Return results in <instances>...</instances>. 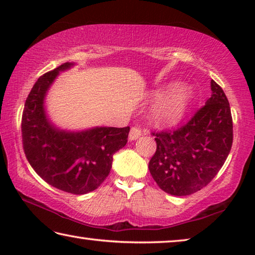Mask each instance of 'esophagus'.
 Listing matches in <instances>:
<instances>
[{"mask_svg": "<svg viewBox=\"0 0 255 255\" xmlns=\"http://www.w3.org/2000/svg\"><path fill=\"white\" fill-rule=\"evenodd\" d=\"M141 135H143V131L139 127H131L130 132H129V140H136Z\"/></svg>", "mask_w": 255, "mask_h": 255, "instance_id": "34e87169", "label": "esophagus"}]
</instances>
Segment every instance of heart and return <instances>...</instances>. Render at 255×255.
<instances>
[{"label":"heart","instance_id":"1","mask_svg":"<svg viewBox=\"0 0 255 255\" xmlns=\"http://www.w3.org/2000/svg\"><path fill=\"white\" fill-rule=\"evenodd\" d=\"M157 101L150 108V119L158 125H173L180 122L193 98L189 84H171L155 93Z\"/></svg>","mask_w":255,"mask_h":255}]
</instances>
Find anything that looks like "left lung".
Returning a JSON list of instances; mask_svg holds the SVG:
<instances>
[{
	"mask_svg": "<svg viewBox=\"0 0 255 255\" xmlns=\"http://www.w3.org/2000/svg\"><path fill=\"white\" fill-rule=\"evenodd\" d=\"M213 94L195 116L175 130L152 132L156 152L148 169L172 196H189L206 187L225 163L233 144L230 103L214 80Z\"/></svg>",
	"mask_w": 255,
	"mask_h": 255,
	"instance_id": "obj_1",
	"label": "left lung"
}]
</instances>
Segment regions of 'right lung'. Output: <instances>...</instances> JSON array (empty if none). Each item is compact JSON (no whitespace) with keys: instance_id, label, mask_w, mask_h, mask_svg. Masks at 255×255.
<instances>
[{"instance_id":"add662e5","label":"right lung","mask_w":255,"mask_h":255,"mask_svg":"<svg viewBox=\"0 0 255 255\" xmlns=\"http://www.w3.org/2000/svg\"><path fill=\"white\" fill-rule=\"evenodd\" d=\"M65 63L40 76L24 103L21 122L23 150L30 165L47 183L73 195L96 190L110 173L112 156L127 143L129 127H96L66 131L46 116L44 100Z\"/></svg>"}]
</instances>
